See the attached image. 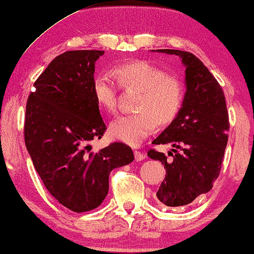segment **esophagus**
Here are the masks:
<instances>
[{
  "instance_id": "34e87169",
  "label": "esophagus",
  "mask_w": 254,
  "mask_h": 254,
  "mask_svg": "<svg viewBox=\"0 0 254 254\" xmlns=\"http://www.w3.org/2000/svg\"><path fill=\"white\" fill-rule=\"evenodd\" d=\"M134 157H135V161H136V162H141V161H143V159L145 158V156L142 154L141 151L135 150L134 151Z\"/></svg>"
}]
</instances>
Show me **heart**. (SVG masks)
Segmentation results:
<instances>
[{"label": "heart", "mask_w": 254, "mask_h": 254, "mask_svg": "<svg viewBox=\"0 0 254 254\" xmlns=\"http://www.w3.org/2000/svg\"><path fill=\"white\" fill-rule=\"evenodd\" d=\"M117 79L121 88L141 91L135 110L137 113L120 116L110 124L109 134L114 140L137 147L159 127L175 121L182 110L185 90L175 76L151 62L136 60L120 64L112 74L104 71L93 79L92 91L97 105L107 113L117 111Z\"/></svg>", "instance_id": "heart-1"}]
</instances>
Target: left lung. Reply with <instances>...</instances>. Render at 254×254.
<instances>
[{"instance_id": "left-lung-1", "label": "left lung", "mask_w": 254, "mask_h": 254, "mask_svg": "<svg viewBox=\"0 0 254 254\" xmlns=\"http://www.w3.org/2000/svg\"><path fill=\"white\" fill-rule=\"evenodd\" d=\"M156 51L182 59L186 67V92L178 117L152 141L154 144L170 143L175 154L169 151V158L150 149L148 156L166 169L156 193L158 200L168 207L186 206L209 192L220 175L228 143L227 104L221 85L195 55L178 50Z\"/></svg>"}]
</instances>
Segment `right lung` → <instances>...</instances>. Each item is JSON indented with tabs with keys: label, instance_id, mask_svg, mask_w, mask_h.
<instances>
[{
	"label": "right lung",
	"instance_id": "1",
	"mask_svg": "<svg viewBox=\"0 0 254 254\" xmlns=\"http://www.w3.org/2000/svg\"><path fill=\"white\" fill-rule=\"evenodd\" d=\"M104 51H68L54 59L26 103L27 151L52 195L75 213L100 206L113 169L134 161L130 147L114 142L93 152L106 126L93 97L95 64Z\"/></svg>",
	"mask_w": 254,
	"mask_h": 254
}]
</instances>
